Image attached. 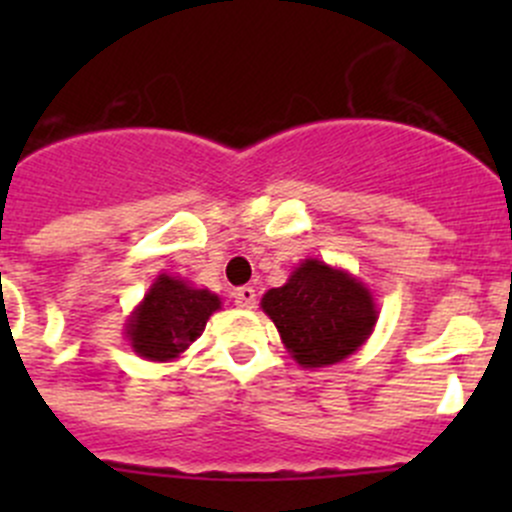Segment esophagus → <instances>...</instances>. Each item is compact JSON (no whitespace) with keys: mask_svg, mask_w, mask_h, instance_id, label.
Listing matches in <instances>:
<instances>
[{"mask_svg":"<svg viewBox=\"0 0 512 512\" xmlns=\"http://www.w3.org/2000/svg\"><path fill=\"white\" fill-rule=\"evenodd\" d=\"M232 299H235V304L240 309H252L257 304V294H255V289H252V287L235 289V292H232Z\"/></svg>","mask_w":512,"mask_h":512,"instance_id":"1","label":"esophagus"}]
</instances>
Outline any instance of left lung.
Masks as SVG:
<instances>
[{"mask_svg": "<svg viewBox=\"0 0 512 512\" xmlns=\"http://www.w3.org/2000/svg\"><path fill=\"white\" fill-rule=\"evenodd\" d=\"M260 304L292 359L307 369L337 364L354 354L379 317L369 289L322 260H304Z\"/></svg>", "mask_w": 512, "mask_h": 512, "instance_id": "8db88e82", "label": "left lung"}]
</instances>
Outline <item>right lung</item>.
I'll use <instances>...</instances> for the list:
<instances>
[{"mask_svg":"<svg viewBox=\"0 0 512 512\" xmlns=\"http://www.w3.org/2000/svg\"><path fill=\"white\" fill-rule=\"evenodd\" d=\"M218 309L220 297L210 289H195L185 280L158 275L128 317L126 337L143 359L173 361L203 334L210 314Z\"/></svg>","mask_w":512,"mask_h":512,"instance_id":"right-lung-1","label":"right lung"}]
</instances>
